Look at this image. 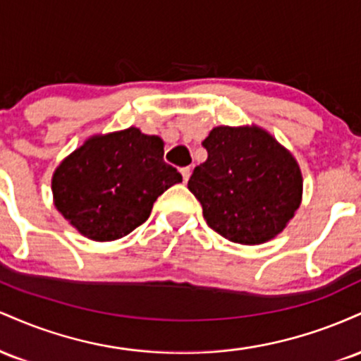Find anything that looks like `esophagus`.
<instances>
[{
	"mask_svg": "<svg viewBox=\"0 0 361 361\" xmlns=\"http://www.w3.org/2000/svg\"><path fill=\"white\" fill-rule=\"evenodd\" d=\"M180 171H181V176H183V181H185V183H186V181L190 180V175H192V168H190V166H186V168H181Z\"/></svg>",
	"mask_w": 361,
	"mask_h": 361,
	"instance_id": "34e87169",
	"label": "esophagus"
}]
</instances>
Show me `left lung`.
<instances>
[{"label":"left lung","instance_id":"obj_1","mask_svg":"<svg viewBox=\"0 0 361 361\" xmlns=\"http://www.w3.org/2000/svg\"><path fill=\"white\" fill-rule=\"evenodd\" d=\"M202 146L209 157L193 169L188 190L202 204L207 224L246 246L279 235L302 202L295 157L256 126L215 127Z\"/></svg>","mask_w":361,"mask_h":361}]
</instances>
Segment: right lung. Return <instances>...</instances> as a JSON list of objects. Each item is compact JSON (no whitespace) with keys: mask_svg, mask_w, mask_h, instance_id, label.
Returning a JSON list of instances; mask_svg holds the SVG:
<instances>
[{"mask_svg":"<svg viewBox=\"0 0 361 361\" xmlns=\"http://www.w3.org/2000/svg\"><path fill=\"white\" fill-rule=\"evenodd\" d=\"M163 156V139L135 127L93 135L54 171V205L91 241L123 238L147 221L161 193L181 181Z\"/></svg>","mask_w":361,"mask_h":361,"instance_id":"1","label":"right lung"}]
</instances>
